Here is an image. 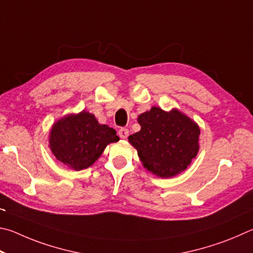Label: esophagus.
<instances>
[{
	"instance_id": "1",
	"label": "esophagus",
	"mask_w": 253,
	"mask_h": 253,
	"mask_svg": "<svg viewBox=\"0 0 253 253\" xmlns=\"http://www.w3.org/2000/svg\"><path fill=\"white\" fill-rule=\"evenodd\" d=\"M127 135H129V130L126 129V127H121V129L119 130V136L121 139H126Z\"/></svg>"
}]
</instances>
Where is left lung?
Wrapping results in <instances>:
<instances>
[{"instance_id": "8db88e82", "label": "left lung", "mask_w": 253, "mask_h": 253, "mask_svg": "<svg viewBox=\"0 0 253 253\" xmlns=\"http://www.w3.org/2000/svg\"><path fill=\"white\" fill-rule=\"evenodd\" d=\"M141 130L129 136L145 169L160 178L183 172L200 149L198 123L178 109L158 106L138 117Z\"/></svg>"}]
</instances>
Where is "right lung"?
Returning a JSON list of instances; mask_svg holds the SVG:
<instances>
[{"label": "right lung", "mask_w": 253, "mask_h": 253, "mask_svg": "<svg viewBox=\"0 0 253 253\" xmlns=\"http://www.w3.org/2000/svg\"><path fill=\"white\" fill-rule=\"evenodd\" d=\"M120 140L117 131L100 124L94 114L83 110L57 120L48 134V148L56 160L74 171L91 167L106 145Z\"/></svg>", "instance_id": "1"}]
</instances>
